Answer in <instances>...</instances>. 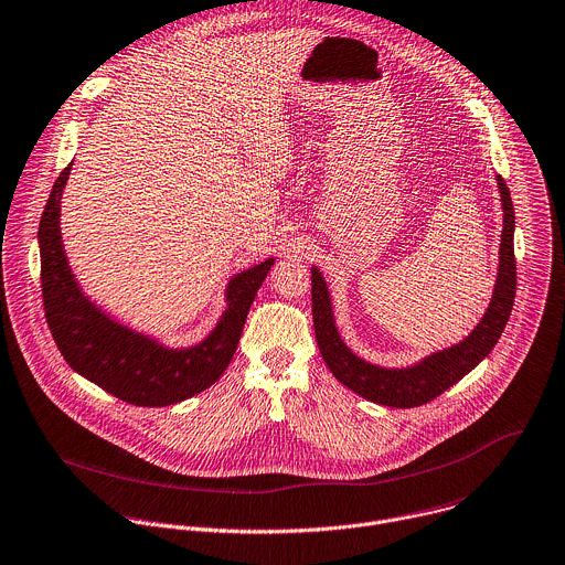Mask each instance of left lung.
<instances>
[{
  "label": "left lung",
  "mask_w": 565,
  "mask_h": 565,
  "mask_svg": "<svg viewBox=\"0 0 565 565\" xmlns=\"http://www.w3.org/2000/svg\"><path fill=\"white\" fill-rule=\"evenodd\" d=\"M497 185L503 204V231L499 246V273L490 306L477 328L457 345L439 350L408 367H382L356 356L339 337L334 326L330 292L323 275L312 268V321L317 345L330 372L345 388L359 397L391 406L415 408L433 402L444 391L483 361L499 341L514 303L516 290V264H514V209L503 177H497Z\"/></svg>",
  "instance_id": "left-lung-1"
}]
</instances>
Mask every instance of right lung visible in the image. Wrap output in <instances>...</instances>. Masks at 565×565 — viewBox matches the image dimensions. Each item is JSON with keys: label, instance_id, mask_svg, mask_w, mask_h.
Returning <instances> with one entry per match:
<instances>
[{"label": "right lung", "instance_id": "obj_1", "mask_svg": "<svg viewBox=\"0 0 565 565\" xmlns=\"http://www.w3.org/2000/svg\"><path fill=\"white\" fill-rule=\"evenodd\" d=\"M71 166L55 179L40 222L44 312L66 363L117 399L146 408L170 406L206 391L228 367L248 310L275 259H266L231 279L226 288L228 306L202 343L166 348L110 319L75 281L60 233V200Z\"/></svg>", "mask_w": 565, "mask_h": 565}]
</instances>
